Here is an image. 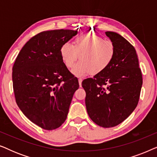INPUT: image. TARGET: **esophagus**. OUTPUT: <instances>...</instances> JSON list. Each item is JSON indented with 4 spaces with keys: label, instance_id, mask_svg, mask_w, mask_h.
<instances>
[{
    "label": "esophagus",
    "instance_id": "1",
    "mask_svg": "<svg viewBox=\"0 0 157 157\" xmlns=\"http://www.w3.org/2000/svg\"><path fill=\"white\" fill-rule=\"evenodd\" d=\"M82 81H83V79L81 78H78V83H79V86H80V87L81 86V83H82Z\"/></svg>",
    "mask_w": 157,
    "mask_h": 157
}]
</instances>
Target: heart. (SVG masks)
<instances>
[{"label": "heart", "mask_w": 157, "mask_h": 157, "mask_svg": "<svg viewBox=\"0 0 157 157\" xmlns=\"http://www.w3.org/2000/svg\"><path fill=\"white\" fill-rule=\"evenodd\" d=\"M115 53L112 42L91 33H81L75 38L74 46L66 42L61 48L62 59L68 68H71L80 56L81 61L71 69L72 74L76 76L104 71L112 63Z\"/></svg>", "instance_id": "obj_1"}]
</instances>
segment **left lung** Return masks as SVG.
<instances>
[{
    "label": "left lung",
    "mask_w": 157,
    "mask_h": 157,
    "mask_svg": "<svg viewBox=\"0 0 157 157\" xmlns=\"http://www.w3.org/2000/svg\"><path fill=\"white\" fill-rule=\"evenodd\" d=\"M115 46V56L104 71L83 81L89 117L104 128L121 124L138 104L142 75L134 47L119 33L106 31Z\"/></svg>",
    "instance_id": "8db88e82"
}]
</instances>
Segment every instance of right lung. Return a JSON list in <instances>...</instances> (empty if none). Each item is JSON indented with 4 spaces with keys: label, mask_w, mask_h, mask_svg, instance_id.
<instances>
[{
    "label": "right lung",
    "mask_w": 157,
    "mask_h": 157,
    "mask_svg": "<svg viewBox=\"0 0 157 157\" xmlns=\"http://www.w3.org/2000/svg\"><path fill=\"white\" fill-rule=\"evenodd\" d=\"M77 33L68 29L39 33L21 48L13 67L16 104L30 121L44 129H56L66 121L79 87L61 53L63 44Z\"/></svg>",
    "instance_id": "1"
}]
</instances>
